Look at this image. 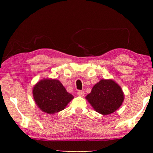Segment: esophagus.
I'll list each match as a JSON object with an SVG mask.
<instances>
[{
    "mask_svg": "<svg viewBox=\"0 0 153 153\" xmlns=\"http://www.w3.org/2000/svg\"><path fill=\"white\" fill-rule=\"evenodd\" d=\"M77 95L79 96V97H84V92L82 91V90H79L78 92H77Z\"/></svg>",
    "mask_w": 153,
    "mask_h": 153,
    "instance_id": "1",
    "label": "esophagus"
}]
</instances>
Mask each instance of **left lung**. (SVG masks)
Masks as SVG:
<instances>
[{
	"label": "left lung",
	"mask_w": 153,
	"mask_h": 153,
	"mask_svg": "<svg viewBox=\"0 0 153 153\" xmlns=\"http://www.w3.org/2000/svg\"><path fill=\"white\" fill-rule=\"evenodd\" d=\"M94 111L103 115L115 112L124 100L121 86L111 79H101L86 97Z\"/></svg>",
	"instance_id": "8db88e82"
}]
</instances>
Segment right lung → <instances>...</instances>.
I'll use <instances>...</instances> for the list:
<instances>
[{
	"instance_id": "1",
	"label": "right lung",
	"mask_w": 153,
	"mask_h": 153,
	"mask_svg": "<svg viewBox=\"0 0 153 153\" xmlns=\"http://www.w3.org/2000/svg\"><path fill=\"white\" fill-rule=\"evenodd\" d=\"M32 94L38 107L51 115L63 111L74 98L59 80L52 78H44L36 83Z\"/></svg>"
}]
</instances>
